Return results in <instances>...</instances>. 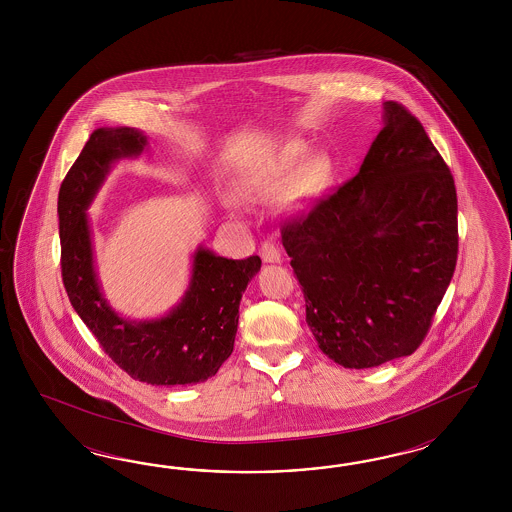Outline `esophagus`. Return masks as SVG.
Wrapping results in <instances>:
<instances>
[{
	"instance_id": "34e87169",
	"label": "esophagus",
	"mask_w": 512,
	"mask_h": 512,
	"mask_svg": "<svg viewBox=\"0 0 512 512\" xmlns=\"http://www.w3.org/2000/svg\"><path fill=\"white\" fill-rule=\"evenodd\" d=\"M259 253H261V259H263L264 263H281V253H279V248L278 246H274L272 242H264L261 249H259Z\"/></svg>"
}]
</instances>
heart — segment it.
Listing matches in <instances>:
<instances>
[{
    "label": "heart",
    "mask_w": 512,
    "mask_h": 512,
    "mask_svg": "<svg viewBox=\"0 0 512 512\" xmlns=\"http://www.w3.org/2000/svg\"><path fill=\"white\" fill-rule=\"evenodd\" d=\"M302 155L304 144L296 142L278 155L266 159L261 165L253 167L238 180V195L249 202L274 201L281 195V212L289 216L306 212L323 186L328 165L323 155L313 154L308 155L298 166Z\"/></svg>",
    "instance_id": "heart-1"
}]
</instances>
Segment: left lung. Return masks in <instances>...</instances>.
<instances>
[{
  "label": "left lung",
  "instance_id": "1",
  "mask_svg": "<svg viewBox=\"0 0 512 512\" xmlns=\"http://www.w3.org/2000/svg\"><path fill=\"white\" fill-rule=\"evenodd\" d=\"M319 349L351 370L411 355L458 257L456 187L419 120L383 103L357 176L281 229Z\"/></svg>",
  "mask_w": 512,
  "mask_h": 512
}]
</instances>
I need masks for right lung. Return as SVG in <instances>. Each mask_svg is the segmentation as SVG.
<instances>
[{
    "label": "right lung",
    "mask_w": 512,
    "mask_h": 512,
    "mask_svg": "<svg viewBox=\"0 0 512 512\" xmlns=\"http://www.w3.org/2000/svg\"><path fill=\"white\" fill-rule=\"evenodd\" d=\"M146 148L148 137L137 127H99L67 172L58 197L63 285L78 317L133 379L159 387L197 385L231 357L240 300L261 259L233 261L201 244L191 255L184 295L165 315L131 319L114 310L97 274L88 210L112 167Z\"/></svg>",
    "instance_id": "add662e5"
}]
</instances>
